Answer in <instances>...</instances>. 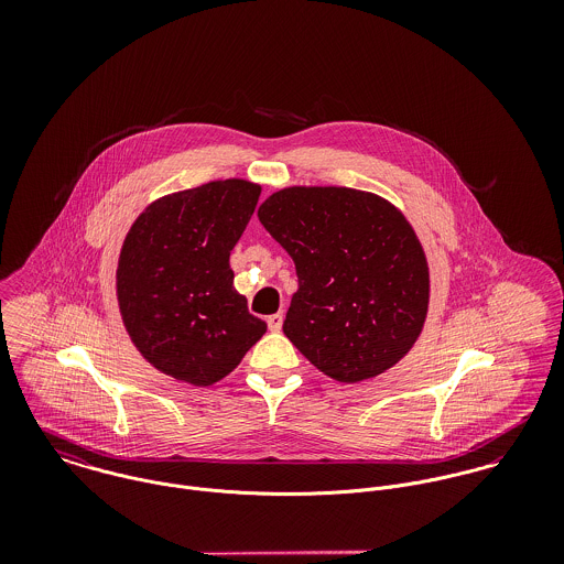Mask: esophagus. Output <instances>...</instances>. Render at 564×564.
<instances>
[{"label":"esophagus","mask_w":564,"mask_h":564,"mask_svg":"<svg viewBox=\"0 0 564 564\" xmlns=\"http://www.w3.org/2000/svg\"><path fill=\"white\" fill-rule=\"evenodd\" d=\"M282 322H284V315L282 313H275L271 317H267V325L271 332H280L282 329Z\"/></svg>","instance_id":"obj_1"}]
</instances>
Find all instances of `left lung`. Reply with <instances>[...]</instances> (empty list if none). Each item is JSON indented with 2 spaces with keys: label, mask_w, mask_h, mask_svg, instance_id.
I'll return each mask as SVG.
<instances>
[{
  "label": "left lung",
  "mask_w": 564,
  "mask_h": 564,
  "mask_svg": "<svg viewBox=\"0 0 564 564\" xmlns=\"http://www.w3.org/2000/svg\"><path fill=\"white\" fill-rule=\"evenodd\" d=\"M295 262L289 340L325 376L362 382L400 362L427 315L423 247L387 199L345 186H291L258 208Z\"/></svg>",
  "instance_id": "8db88e82"
}]
</instances>
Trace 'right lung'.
Listing matches in <instances>:
<instances>
[{"label": "right lung", "mask_w": 564, "mask_h": 564, "mask_svg": "<svg viewBox=\"0 0 564 564\" xmlns=\"http://www.w3.org/2000/svg\"><path fill=\"white\" fill-rule=\"evenodd\" d=\"M258 197V184L237 177L180 191L148 206L123 241L117 300L126 329L175 380L219 382L267 332L230 269Z\"/></svg>", "instance_id": "1"}]
</instances>
